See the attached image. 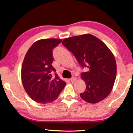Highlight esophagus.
Listing matches in <instances>:
<instances>
[{
    "mask_svg": "<svg viewBox=\"0 0 133 133\" xmlns=\"http://www.w3.org/2000/svg\"><path fill=\"white\" fill-rule=\"evenodd\" d=\"M76 79H77V78H76V77H73V78H71V79H70V80L71 82H72L73 83V82H75V81H76Z\"/></svg>",
    "mask_w": 133,
    "mask_h": 133,
    "instance_id": "34e87169",
    "label": "esophagus"
}]
</instances>
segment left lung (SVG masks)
Masks as SVG:
<instances>
[{
  "mask_svg": "<svg viewBox=\"0 0 133 133\" xmlns=\"http://www.w3.org/2000/svg\"><path fill=\"white\" fill-rule=\"evenodd\" d=\"M76 57L81 67L88 71L81 73L86 90L80 96L89 103H97L110 94L116 76L115 57L106 44L90 34L75 36L62 42Z\"/></svg>",
  "mask_w": 133,
  "mask_h": 133,
  "instance_id": "left-lung-1",
  "label": "left lung"
}]
</instances>
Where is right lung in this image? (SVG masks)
I'll return each mask as SVG.
<instances>
[{
  "label": "right lung",
  "mask_w": 133,
  "mask_h": 133,
  "mask_svg": "<svg viewBox=\"0 0 133 133\" xmlns=\"http://www.w3.org/2000/svg\"><path fill=\"white\" fill-rule=\"evenodd\" d=\"M62 39H44L37 41L27 51L21 68V81L24 88L33 100L39 103H49L54 101L64 88L66 83L52 72V50Z\"/></svg>",
  "instance_id": "right-lung-1"
}]
</instances>
